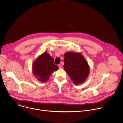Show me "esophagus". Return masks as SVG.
<instances>
[{
    "label": "esophagus",
    "instance_id": "esophagus-1",
    "mask_svg": "<svg viewBox=\"0 0 123 123\" xmlns=\"http://www.w3.org/2000/svg\"><path fill=\"white\" fill-rule=\"evenodd\" d=\"M58 68H62V66H61V65L59 64V65H58Z\"/></svg>",
    "mask_w": 123,
    "mask_h": 123
}]
</instances>
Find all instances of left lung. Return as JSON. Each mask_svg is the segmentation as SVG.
Listing matches in <instances>:
<instances>
[{
  "label": "left lung",
  "mask_w": 123,
  "mask_h": 123,
  "mask_svg": "<svg viewBox=\"0 0 123 123\" xmlns=\"http://www.w3.org/2000/svg\"><path fill=\"white\" fill-rule=\"evenodd\" d=\"M64 56L65 71L75 84L83 83L89 75L90 68L83 55L68 52L65 53Z\"/></svg>",
  "instance_id": "obj_1"
}]
</instances>
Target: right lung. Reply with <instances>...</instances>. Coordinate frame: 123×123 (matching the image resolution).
I'll use <instances>...</instances> for the list:
<instances>
[{
	"mask_svg": "<svg viewBox=\"0 0 123 123\" xmlns=\"http://www.w3.org/2000/svg\"><path fill=\"white\" fill-rule=\"evenodd\" d=\"M58 68L54 63V59L47 52H44L35 61L32 71L35 76L41 82H46L49 76Z\"/></svg>",
	"mask_w": 123,
	"mask_h": 123,
	"instance_id": "right-lung-1",
	"label": "right lung"
}]
</instances>
